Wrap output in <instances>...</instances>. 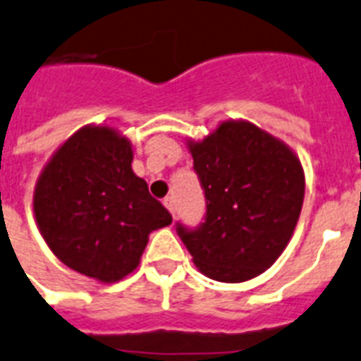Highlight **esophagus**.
I'll list each match as a JSON object with an SVG mask.
<instances>
[{"label":"esophagus","instance_id":"obj_1","mask_svg":"<svg viewBox=\"0 0 361 361\" xmlns=\"http://www.w3.org/2000/svg\"><path fill=\"white\" fill-rule=\"evenodd\" d=\"M164 207L168 208V210L171 214H175V210H177V207H175V197H166V199H164Z\"/></svg>","mask_w":361,"mask_h":361}]
</instances>
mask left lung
<instances>
[{"instance_id": "obj_1", "label": "left lung", "mask_w": 361, "mask_h": 361, "mask_svg": "<svg viewBox=\"0 0 361 361\" xmlns=\"http://www.w3.org/2000/svg\"><path fill=\"white\" fill-rule=\"evenodd\" d=\"M207 214L199 227L177 223L193 264L219 282H245L275 264L305 199L299 159L247 121H225L190 144Z\"/></svg>"}]
</instances>
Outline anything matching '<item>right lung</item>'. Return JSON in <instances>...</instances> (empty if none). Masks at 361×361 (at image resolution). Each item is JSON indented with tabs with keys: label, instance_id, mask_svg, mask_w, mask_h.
<instances>
[{
	"label": "right lung",
	"instance_id": "right-lung-1",
	"mask_svg": "<svg viewBox=\"0 0 361 361\" xmlns=\"http://www.w3.org/2000/svg\"><path fill=\"white\" fill-rule=\"evenodd\" d=\"M130 162L129 140L118 130L85 127L53 154L35 188V217L53 255L95 281L129 275L149 234L171 223Z\"/></svg>",
	"mask_w": 361,
	"mask_h": 361
}]
</instances>
